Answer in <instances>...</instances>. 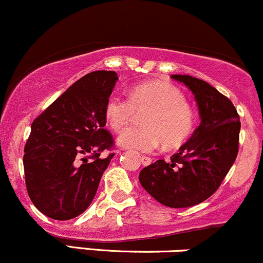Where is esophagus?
<instances>
[{
	"instance_id": "34e87169",
	"label": "esophagus",
	"mask_w": 263,
	"mask_h": 263,
	"mask_svg": "<svg viewBox=\"0 0 263 263\" xmlns=\"http://www.w3.org/2000/svg\"><path fill=\"white\" fill-rule=\"evenodd\" d=\"M141 162H142V164H143V165H148V164H151V163H152V158H149V157H147V156H142L141 157Z\"/></svg>"
}]
</instances>
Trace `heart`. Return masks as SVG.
Segmentation results:
<instances>
[{
  "mask_svg": "<svg viewBox=\"0 0 263 263\" xmlns=\"http://www.w3.org/2000/svg\"><path fill=\"white\" fill-rule=\"evenodd\" d=\"M137 114L144 128H129L119 137L125 148L153 152L164 142L167 147L182 144L192 135L195 112L186 104L185 95L170 83L151 81L135 86L129 98L114 93L105 106V119L114 131L121 132Z\"/></svg>",
  "mask_w": 263,
  "mask_h": 263,
  "instance_id": "obj_1",
  "label": "heart"
}]
</instances>
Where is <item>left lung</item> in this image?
I'll return each instance as SVG.
<instances>
[{"instance_id": "1", "label": "left lung", "mask_w": 263, "mask_h": 263, "mask_svg": "<svg viewBox=\"0 0 263 263\" xmlns=\"http://www.w3.org/2000/svg\"><path fill=\"white\" fill-rule=\"evenodd\" d=\"M172 78L194 93L201 122L170 161L158 159L144 167L140 183L165 206L189 208L221 185L237 157L241 122L230 99L206 81L190 75Z\"/></svg>"}]
</instances>
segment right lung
I'll return each mask as SVG.
<instances>
[{"instance_id": "obj_1", "label": "right lung", "mask_w": 263, "mask_h": 263, "mask_svg": "<svg viewBox=\"0 0 263 263\" xmlns=\"http://www.w3.org/2000/svg\"><path fill=\"white\" fill-rule=\"evenodd\" d=\"M115 71L86 74L32 122L23 156L26 186L34 206L54 220L77 218L91 204L115 153L105 129V106Z\"/></svg>"}]
</instances>
